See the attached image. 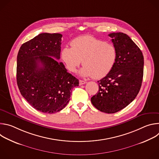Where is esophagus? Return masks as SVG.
I'll list each match as a JSON object with an SVG mask.
<instances>
[{"mask_svg": "<svg viewBox=\"0 0 159 159\" xmlns=\"http://www.w3.org/2000/svg\"><path fill=\"white\" fill-rule=\"evenodd\" d=\"M86 83L85 81H84V80H79V85H83V84H85Z\"/></svg>", "mask_w": 159, "mask_h": 159, "instance_id": "esophagus-1", "label": "esophagus"}]
</instances>
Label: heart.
<instances>
[{"mask_svg": "<svg viewBox=\"0 0 159 159\" xmlns=\"http://www.w3.org/2000/svg\"><path fill=\"white\" fill-rule=\"evenodd\" d=\"M72 47H65L61 58L67 69L75 72L82 60L84 67L80 75L101 79L114 67L117 59V50L114 44L91 36H82L72 40Z\"/></svg>", "mask_w": 159, "mask_h": 159, "instance_id": "obj_1", "label": "heart"}]
</instances>
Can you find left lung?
<instances>
[{"mask_svg": "<svg viewBox=\"0 0 159 159\" xmlns=\"http://www.w3.org/2000/svg\"><path fill=\"white\" fill-rule=\"evenodd\" d=\"M117 50L114 67L103 79L98 81L99 91L91 98L93 106L100 111L115 113L130 104L142 86L144 58L142 51L123 33L109 34Z\"/></svg>", "mask_w": 159, "mask_h": 159, "instance_id": "obj_1", "label": "left lung"}]
</instances>
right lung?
Instances as JSON below:
<instances>
[{"mask_svg":"<svg viewBox=\"0 0 159 159\" xmlns=\"http://www.w3.org/2000/svg\"><path fill=\"white\" fill-rule=\"evenodd\" d=\"M62 35L41 33L21 45L17 57L19 91L36 110L53 114L70 101L79 80L67 72L60 58Z\"/></svg>","mask_w":159,"mask_h":159,"instance_id":"1","label":"right lung"}]
</instances>
